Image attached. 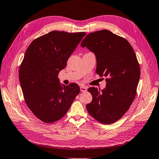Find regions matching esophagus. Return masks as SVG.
I'll return each instance as SVG.
<instances>
[{
	"instance_id": "1",
	"label": "esophagus",
	"mask_w": 159,
	"mask_h": 159,
	"mask_svg": "<svg viewBox=\"0 0 159 159\" xmlns=\"http://www.w3.org/2000/svg\"><path fill=\"white\" fill-rule=\"evenodd\" d=\"M87 89H88V88H87V87H85V86H81L80 87V91L81 92H87Z\"/></svg>"
}]
</instances>
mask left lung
Returning <instances> with one entry per match:
<instances>
[{
	"instance_id": "8db88e82",
	"label": "left lung",
	"mask_w": 159,
	"mask_h": 159,
	"mask_svg": "<svg viewBox=\"0 0 159 159\" xmlns=\"http://www.w3.org/2000/svg\"><path fill=\"white\" fill-rule=\"evenodd\" d=\"M81 46L95 54L96 74L106 78L102 91L95 87L88 89L93 98L87 110L98 122L114 123L128 110L136 96L140 70L134 51L126 39L108 30L89 33Z\"/></svg>"
}]
</instances>
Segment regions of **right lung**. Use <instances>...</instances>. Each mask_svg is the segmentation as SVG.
<instances>
[{"label":"right lung","instance_id":"right-lung-1","mask_svg":"<svg viewBox=\"0 0 159 159\" xmlns=\"http://www.w3.org/2000/svg\"><path fill=\"white\" fill-rule=\"evenodd\" d=\"M85 34L53 31L33 40L25 52L20 84L29 108L42 122L63 118L80 93L78 84L61 85L57 76Z\"/></svg>","mask_w":159,"mask_h":159}]
</instances>
